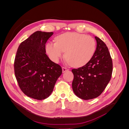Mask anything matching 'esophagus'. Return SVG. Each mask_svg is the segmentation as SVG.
I'll return each instance as SVG.
<instances>
[{
    "mask_svg": "<svg viewBox=\"0 0 129 129\" xmlns=\"http://www.w3.org/2000/svg\"><path fill=\"white\" fill-rule=\"evenodd\" d=\"M62 73H64L66 72H67L68 71V69L67 68H66L65 67H62Z\"/></svg>",
    "mask_w": 129,
    "mask_h": 129,
    "instance_id": "obj_1",
    "label": "esophagus"
}]
</instances>
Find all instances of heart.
<instances>
[{"mask_svg": "<svg viewBox=\"0 0 129 129\" xmlns=\"http://www.w3.org/2000/svg\"><path fill=\"white\" fill-rule=\"evenodd\" d=\"M96 49V42L92 37L76 32L60 35L56 42H49L46 52L52 61L58 62L64 56L69 64L81 67L92 58Z\"/></svg>", "mask_w": 129, "mask_h": 129, "instance_id": "obj_1", "label": "heart"}]
</instances>
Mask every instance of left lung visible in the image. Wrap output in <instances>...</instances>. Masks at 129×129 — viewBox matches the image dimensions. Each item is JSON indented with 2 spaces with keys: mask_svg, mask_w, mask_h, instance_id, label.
<instances>
[{
  "mask_svg": "<svg viewBox=\"0 0 129 129\" xmlns=\"http://www.w3.org/2000/svg\"><path fill=\"white\" fill-rule=\"evenodd\" d=\"M95 38L96 49L90 60L82 67L72 70L73 91L84 100L99 96L110 81L112 72V61L107 46L99 38Z\"/></svg>",
  "mask_w": 129,
  "mask_h": 129,
  "instance_id": "1",
  "label": "left lung"
}]
</instances>
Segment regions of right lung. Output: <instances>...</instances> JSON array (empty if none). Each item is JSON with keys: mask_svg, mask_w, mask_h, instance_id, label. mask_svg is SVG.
I'll return each mask as SVG.
<instances>
[{"mask_svg": "<svg viewBox=\"0 0 129 129\" xmlns=\"http://www.w3.org/2000/svg\"><path fill=\"white\" fill-rule=\"evenodd\" d=\"M53 32L37 31L21 42L14 60V73L26 95L38 100L48 97L62 72L46 54L45 44Z\"/></svg>", "mask_w": 129, "mask_h": 129, "instance_id": "obj_1", "label": "right lung"}]
</instances>
